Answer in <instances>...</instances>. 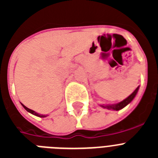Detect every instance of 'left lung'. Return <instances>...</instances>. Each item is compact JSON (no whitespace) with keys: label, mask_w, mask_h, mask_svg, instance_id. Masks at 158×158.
I'll return each instance as SVG.
<instances>
[{"label":"left lung","mask_w":158,"mask_h":158,"mask_svg":"<svg viewBox=\"0 0 158 158\" xmlns=\"http://www.w3.org/2000/svg\"><path fill=\"white\" fill-rule=\"evenodd\" d=\"M139 86H138L136 89H135V91L133 93H131L129 96H128L127 98H126L125 100H123V101L119 102L118 104H112V105H100L101 107H104V108H107V109H110V110H115V111H118V110L122 109L124 107H126L127 104H129L132 100H134V98L136 96L137 93L139 91Z\"/></svg>","instance_id":"1"}]
</instances>
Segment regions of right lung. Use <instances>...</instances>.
Returning a JSON list of instances; mask_svg holds the SVG:
<instances>
[{"label": "right lung", "instance_id": "add662e5", "mask_svg": "<svg viewBox=\"0 0 158 158\" xmlns=\"http://www.w3.org/2000/svg\"><path fill=\"white\" fill-rule=\"evenodd\" d=\"M22 104V106H23V107H24V109L26 110V111H28V112L31 113L32 115H36V116L41 117V118H44V117H47V115H40V114H38V113H36L35 111H33V110H31V109H29V108H27V107H26V106H24V105H23V104Z\"/></svg>", "mask_w": 158, "mask_h": 158}]
</instances>
